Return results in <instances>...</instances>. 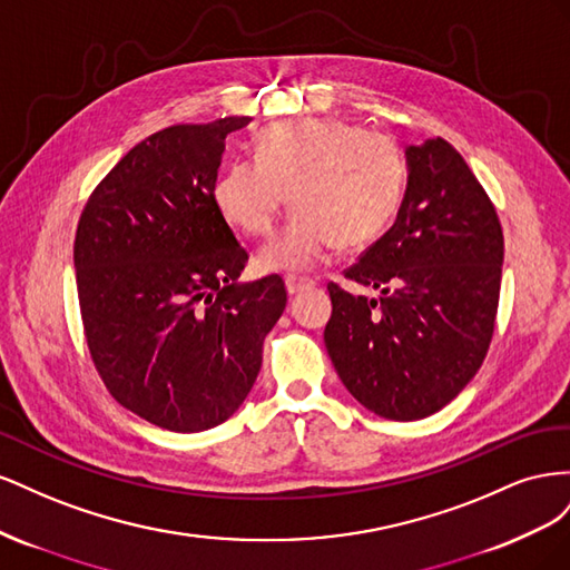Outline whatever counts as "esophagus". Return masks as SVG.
Instances as JSON below:
<instances>
[{
	"mask_svg": "<svg viewBox=\"0 0 570 570\" xmlns=\"http://www.w3.org/2000/svg\"><path fill=\"white\" fill-rule=\"evenodd\" d=\"M312 285H316V281L314 278H306V275H295V273L285 275V287H287L289 295H297V292L312 287Z\"/></svg>",
	"mask_w": 570,
	"mask_h": 570,
	"instance_id": "obj_1",
	"label": "esophagus"
}]
</instances>
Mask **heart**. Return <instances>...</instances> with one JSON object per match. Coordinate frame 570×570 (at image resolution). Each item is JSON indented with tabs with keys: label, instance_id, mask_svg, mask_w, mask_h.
I'll use <instances>...</instances> for the list:
<instances>
[{
	"label": "heart",
	"instance_id": "1",
	"mask_svg": "<svg viewBox=\"0 0 570 570\" xmlns=\"http://www.w3.org/2000/svg\"><path fill=\"white\" fill-rule=\"evenodd\" d=\"M404 187L406 159L390 135L342 118H302L258 132L256 159L223 168L214 199L235 230L264 237L289 189L297 212L258 262L264 268H308L333 243L354 249L381 235Z\"/></svg>",
	"mask_w": 570,
	"mask_h": 570
}]
</instances>
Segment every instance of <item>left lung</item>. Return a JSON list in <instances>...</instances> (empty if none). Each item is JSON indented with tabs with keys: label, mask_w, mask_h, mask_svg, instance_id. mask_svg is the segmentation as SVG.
I'll return each instance as SVG.
<instances>
[{
	"label": "left lung",
	"mask_w": 570,
	"mask_h": 570,
	"mask_svg": "<svg viewBox=\"0 0 570 570\" xmlns=\"http://www.w3.org/2000/svg\"><path fill=\"white\" fill-rule=\"evenodd\" d=\"M409 185L394 226L344 268L381 289L352 295L327 283L325 350L358 404L419 421L450 404L488 356L504 235L485 187L442 137L406 149Z\"/></svg>",
	"instance_id": "obj_1"
}]
</instances>
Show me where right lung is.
Returning <instances> with one entry per match:
<instances>
[{
	"mask_svg": "<svg viewBox=\"0 0 570 570\" xmlns=\"http://www.w3.org/2000/svg\"><path fill=\"white\" fill-rule=\"evenodd\" d=\"M249 120L145 137L78 220L76 285L92 364L120 406L174 433L233 416L287 302L281 275L237 281L249 254L214 199L226 137Z\"/></svg>",
	"mask_w": 570,
	"mask_h": 570,
	"instance_id": "add662e5",
	"label": "right lung"
}]
</instances>
